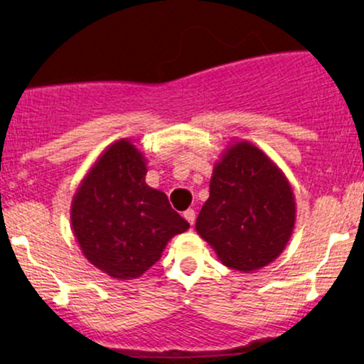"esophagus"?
Wrapping results in <instances>:
<instances>
[{
  "label": "esophagus",
  "mask_w": 364,
  "mask_h": 364,
  "mask_svg": "<svg viewBox=\"0 0 364 364\" xmlns=\"http://www.w3.org/2000/svg\"><path fill=\"white\" fill-rule=\"evenodd\" d=\"M183 217H185L188 223H190V225L195 224V210H193V208H188L185 214H183Z\"/></svg>",
  "instance_id": "esophagus-1"
}]
</instances>
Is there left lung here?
<instances>
[{
	"mask_svg": "<svg viewBox=\"0 0 364 364\" xmlns=\"http://www.w3.org/2000/svg\"><path fill=\"white\" fill-rule=\"evenodd\" d=\"M294 220V195L282 171L250 141H236L215 164L195 228L225 267L252 272L282 253Z\"/></svg>",
	"mask_w": 364,
	"mask_h": 364,
	"instance_id": "obj_1",
	"label": "left lung"
}]
</instances>
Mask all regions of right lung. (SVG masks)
Instances as JSON below:
<instances>
[{
    "instance_id": "1",
    "label": "right lung",
    "mask_w": 364,
    "mask_h": 364,
    "mask_svg": "<svg viewBox=\"0 0 364 364\" xmlns=\"http://www.w3.org/2000/svg\"><path fill=\"white\" fill-rule=\"evenodd\" d=\"M147 162L132 141H114L95 161L72 202L73 235L92 265L136 279L190 224L166 193L145 183Z\"/></svg>"
}]
</instances>
